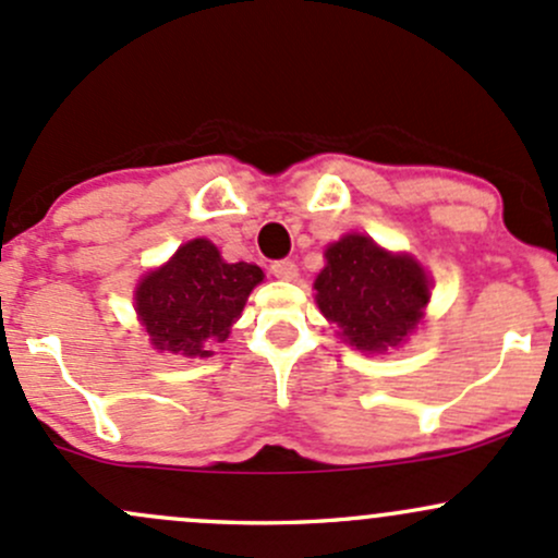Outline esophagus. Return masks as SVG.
<instances>
[{
  "label": "esophagus",
  "instance_id": "34e87169",
  "mask_svg": "<svg viewBox=\"0 0 558 558\" xmlns=\"http://www.w3.org/2000/svg\"><path fill=\"white\" fill-rule=\"evenodd\" d=\"M271 274L277 279H284V281H292L298 277V266L295 260H290V257H281V260H274L271 263Z\"/></svg>",
  "mask_w": 558,
  "mask_h": 558
}]
</instances>
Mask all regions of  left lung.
Instances as JSON below:
<instances>
[{"label":"left lung","instance_id":"1","mask_svg":"<svg viewBox=\"0 0 558 558\" xmlns=\"http://www.w3.org/2000/svg\"><path fill=\"white\" fill-rule=\"evenodd\" d=\"M314 281L316 303L359 351H388L421 322L428 277L412 257L388 255L369 236L349 233L327 247Z\"/></svg>","mask_w":558,"mask_h":558}]
</instances>
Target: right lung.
<instances>
[{
  "mask_svg": "<svg viewBox=\"0 0 558 558\" xmlns=\"http://www.w3.org/2000/svg\"><path fill=\"white\" fill-rule=\"evenodd\" d=\"M260 281L253 263H226L213 242L194 239L137 284V316L159 351L209 356Z\"/></svg>",
  "mask_w": 558,
  "mask_h": 558,
  "instance_id": "right-lung-1",
  "label": "right lung"
}]
</instances>
